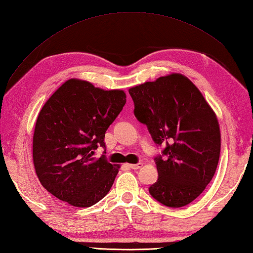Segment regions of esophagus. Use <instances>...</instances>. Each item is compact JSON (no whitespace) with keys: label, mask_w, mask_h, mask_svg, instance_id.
I'll list each match as a JSON object with an SVG mask.
<instances>
[{"label":"esophagus","mask_w":253,"mask_h":253,"mask_svg":"<svg viewBox=\"0 0 253 253\" xmlns=\"http://www.w3.org/2000/svg\"><path fill=\"white\" fill-rule=\"evenodd\" d=\"M128 166H129V168L131 169H139L142 166V163H137V164H128Z\"/></svg>","instance_id":"obj_1"}]
</instances>
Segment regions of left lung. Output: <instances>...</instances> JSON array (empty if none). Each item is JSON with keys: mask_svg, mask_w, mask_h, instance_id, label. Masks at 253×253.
<instances>
[{"mask_svg": "<svg viewBox=\"0 0 253 253\" xmlns=\"http://www.w3.org/2000/svg\"><path fill=\"white\" fill-rule=\"evenodd\" d=\"M137 120L157 146L159 178L149 187L155 200L180 208L195 200L212 180L221 151L217 118L187 77L171 74L129 89Z\"/></svg>", "mask_w": 253, "mask_h": 253, "instance_id": "left-lung-1", "label": "left lung"}]
</instances>
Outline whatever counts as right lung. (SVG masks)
Segmentation results:
<instances>
[{"label":"right lung","mask_w":253,"mask_h":253,"mask_svg":"<svg viewBox=\"0 0 253 253\" xmlns=\"http://www.w3.org/2000/svg\"><path fill=\"white\" fill-rule=\"evenodd\" d=\"M126 94L69 79L45 102L37 118L32 157L45 189L73 207L89 208L110 191L120 166L93 157L105 148V131L122 112Z\"/></svg>","instance_id":"1"}]
</instances>
